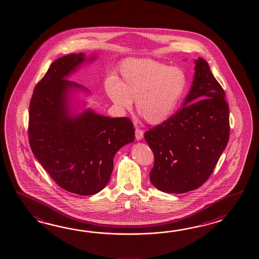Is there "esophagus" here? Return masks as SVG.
Masks as SVG:
<instances>
[{
	"instance_id": "esophagus-1",
	"label": "esophagus",
	"mask_w": 259,
	"mask_h": 259,
	"mask_svg": "<svg viewBox=\"0 0 259 259\" xmlns=\"http://www.w3.org/2000/svg\"><path fill=\"white\" fill-rule=\"evenodd\" d=\"M135 137H136L138 141L142 140L143 137V130H141V128H136V130H135Z\"/></svg>"
}]
</instances>
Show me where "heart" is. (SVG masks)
I'll return each instance as SVG.
<instances>
[{
  "instance_id": "obj_1",
  "label": "heart",
  "mask_w": 259,
  "mask_h": 259,
  "mask_svg": "<svg viewBox=\"0 0 259 259\" xmlns=\"http://www.w3.org/2000/svg\"><path fill=\"white\" fill-rule=\"evenodd\" d=\"M186 88V77L178 67L142 58L124 61L117 81L105 82L109 99L125 110L136 102L138 114L151 125L170 117Z\"/></svg>"
}]
</instances>
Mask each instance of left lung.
<instances>
[{"mask_svg": "<svg viewBox=\"0 0 259 259\" xmlns=\"http://www.w3.org/2000/svg\"><path fill=\"white\" fill-rule=\"evenodd\" d=\"M182 108L144 133L154 154L150 181L168 193L196 190L209 179L230 137L225 93L203 58Z\"/></svg>", "mask_w": 259, "mask_h": 259, "instance_id": "1", "label": "left lung"}]
</instances>
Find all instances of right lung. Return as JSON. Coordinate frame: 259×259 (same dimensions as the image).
I'll use <instances>...</instances> for the list:
<instances>
[{
    "instance_id": "obj_1",
    "label": "right lung",
    "mask_w": 259,
    "mask_h": 259,
    "mask_svg": "<svg viewBox=\"0 0 259 259\" xmlns=\"http://www.w3.org/2000/svg\"><path fill=\"white\" fill-rule=\"evenodd\" d=\"M85 61V54L55 60L34 88L28 110V142L35 157L59 187L79 195L99 193L110 180L116 152L132 143L128 117L110 118L91 110L68 116L65 79Z\"/></svg>"
}]
</instances>
